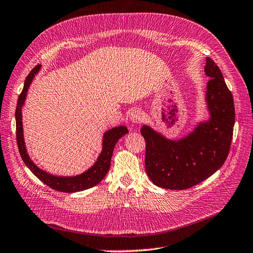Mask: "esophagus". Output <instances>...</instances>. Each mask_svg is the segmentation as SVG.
I'll use <instances>...</instances> for the list:
<instances>
[{
	"label": "esophagus",
	"mask_w": 253,
	"mask_h": 253,
	"mask_svg": "<svg viewBox=\"0 0 253 253\" xmlns=\"http://www.w3.org/2000/svg\"><path fill=\"white\" fill-rule=\"evenodd\" d=\"M129 119L132 122V123L140 124L141 122H143V120H144V113L138 109H133V110H131V112L129 113Z\"/></svg>",
	"instance_id": "obj_1"
}]
</instances>
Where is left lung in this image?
<instances>
[{
    "label": "left lung",
    "instance_id": "1",
    "mask_svg": "<svg viewBox=\"0 0 253 253\" xmlns=\"http://www.w3.org/2000/svg\"><path fill=\"white\" fill-rule=\"evenodd\" d=\"M206 102L210 118L178 141L168 140L147 125L141 128L146 142V172L161 188L184 190L212 175L225 163L233 135L234 103L222 71L210 58Z\"/></svg>",
    "mask_w": 253,
    "mask_h": 253
}]
</instances>
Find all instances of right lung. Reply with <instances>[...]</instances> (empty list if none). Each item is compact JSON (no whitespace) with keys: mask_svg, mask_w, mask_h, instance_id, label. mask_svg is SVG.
I'll return each instance as SVG.
<instances>
[{"mask_svg":"<svg viewBox=\"0 0 253 253\" xmlns=\"http://www.w3.org/2000/svg\"><path fill=\"white\" fill-rule=\"evenodd\" d=\"M41 69V65H38L34 69L30 71L27 76L25 83H24L23 90L19 95L17 109H15V124H17V143L19 151L21 154V158L25 165L30 169V171L34 173L40 181H42L50 188L60 191V192H78L83 191L85 189L91 188V187L99 184L105 175L107 174L108 170L110 168V162L111 157L113 153V148L120 138L128 133V129L125 126H119L115 127L108 131H106L103 137V148L102 152L97 158L96 162L92 167L89 168L84 173L75 175V176H56L50 173L46 172V171L40 169L34 162H32L28 156L25 142H24L23 136V124H22V107L26 100V95L28 88L34 80L35 76Z\"/></svg>","mask_w":253,"mask_h":253,"instance_id":"add662e5","label":"right lung"}]
</instances>
